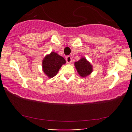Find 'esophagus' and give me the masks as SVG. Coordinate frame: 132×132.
Masks as SVG:
<instances>
[{
  "instance_id": "34e87169",
  "label": "esophagus",
  "mask_w": 132,
  "mask_h": 132,
  "mask_svg": "<svg viewBox=\"0 0 132 132\" xmlns=\"http://www.w3.org/2000/svg\"><path fill=\"white\" fill-rule=\"evenodd\" d=\"M66 61L67 62V63L68 64H70L71 63V61H72V58H71V57L70 56H68L66 57Z\"/></svg>"
}]
</instances>
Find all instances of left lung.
<instances>
[{
    "instance_id": "left-lung-1",
    "label": "left lung",
    "mask_w": 132,
    "mask_h": 132,
    "mask_svg": "<svg viewBox=\"0 0 132 132\" xmlns=\"http://www.w3.org/2000/svg\"><path fill=\"white\" fill-rule=\"evenodd\" d=\"M75 65L79 75L81 77L84 78L86 76L89 75L92 72V65L84 57H82L81 60L76 62Z\"/></svg>"
}]
</instances>
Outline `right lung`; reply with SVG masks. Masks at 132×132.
I'll return each instance as SVG.
<instances>
[{
	"label": "right lung",
	"mask_w": 132,
	"mask_h": 132,
	"mask_svg": "<svg viewBox=\"0 0 132 132\" xmlns=\"http://www.w3.org/2000/svg\"><path fill=\"white\" fill-rule=\"evenodd\" d=\"M65 63L66 61L63 57L58 55L56 53L51 52L43 60V70L49 78H53L57 75L60 68Z\"/></svg>",
	"instance_id": "right-lung-1"
}]
</instances>
